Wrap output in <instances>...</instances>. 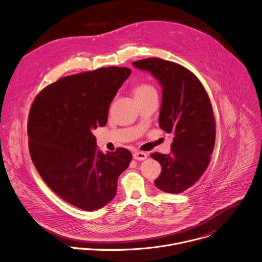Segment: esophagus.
Masks as SVG:
<instances>
[{"label": "esophagus", "instance_id": "esophagus-1", "mask_svg": "<svg viewBox=\"0 0 262 262\" xmlns=\"http://www.w3.org/2000/svg\"><path fill=\"white\" fill-rule=\"evenodd\" d=\"M133 156H134V159L139 160V161H143V160H145L147 158V154L145 152H138L137 151V152H135L133 154Z\"/></svg>", "mask_w": 262, "mask_h": 262}]
</instances>
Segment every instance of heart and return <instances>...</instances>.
Segmentation results:
<instances>
[{
    "mask_svg": "<svg viewBox=\"0 0 262 262\" xmlns=\"http://www.w3.org/2000/svg\"><path fill=\"white\" fill-rule=\"evenodd\" d=\"M155 90L152 85H150L149 83H139L137 84L135 88H134V95H135V98H141V97H144L150 93H154Z\"/></svg>",
    "mask_w": 262,
    "mask_h": 262,
    "instance_id": "b5f03b06",
    "label": "heart"
}]
</instances>
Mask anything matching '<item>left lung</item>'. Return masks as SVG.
I'll use <instances>...</instances> for the list:
<instances>
[{"mask_svg":"<svg viewBox=\"0 0 262 262\" xmlns=\"http://www.w3.org/2000/svg\"><path fill=\"white\" fill-rule=\"evenodd\" d=\"M154 76L162 88L159 126L173 136L170 154L153 153L161 165L155 186L170 194L192 187L206 170L215 143V119L200 80L180 64L159 58L133 62Z\"/></svg>","mask_w":262,"mask_h":262,"instance_id":"left-lung-1","label":"left lung"}]
</instances>
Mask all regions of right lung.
Segmentation results:
<instances>
[{"label":"right lung","mask_w":262,"mask_h":262,"mask_svg":"<svg viewBox=\"0 0 262 262\" xmlns=\"http://www.w3.org/2000/svg\"><path fill=\"white\" fill-rule=\"evenodd\" d=\"M130 73L126 67L111 66L65 76L45 88L31 105V160L54 193L82 210L107 205L132 161L124 148L102 153L93 135L107 123L110 104Z\"/></svg>","instance_id":"1"}]
</instances>
